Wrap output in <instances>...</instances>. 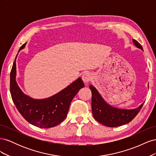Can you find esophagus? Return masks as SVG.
Segmentation results:
<instances>
[{
  "mask_svg": "<svg viewBox=\"0 0 156 156\" xmlns=\"http://www.w3.org/2000/svg\"><path fill=\"white\" fill-rule=\"evenodd\" d=\"M92 79V75L88 73V72H85L82 75V79L84 81V83H88L89 81H90Z\"/></svg>",
  "mask_w": 156,
  "mask_h": 156,
  "instance_id": "obj_1",
  "label": "esophagus"
}]
</instances>
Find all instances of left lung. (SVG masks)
Masks as SVG:
<instances>
[{
  "mask_svg": "<svg viewBox=\"0 0 156 156\" xmlns=\"http://www.w3.org/2000/svg\"><path fill=\"white\" fill-rule=\"evenodd\" d=\"M137 48L143 51L139 42L133 40ZM92 92V111L94 118L100 124L107 127H117L129 123L137 115L144 103L134 109H122L112 107L103 100L100 94L92 85H90Z\"/></svg>",
  "mask_w": 156,
  "mask_h": 156,
  "instance_id": "left-lung-1",
  "label": "left lung"
}]
</instances>
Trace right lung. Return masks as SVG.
Returning <instances> with one entry per match:
<instances>
[{"label":"right lung","instance_id":"1","mask_svg":"<svg viewBox=\"0 0 156 156\" xmlns=\"http://www.w3.org/2000/svg\"><path fill=\"white\" fill-rule=\"evenodd\" d=\"M25 45L24 44L21 47L19 52ZM16 58L10 73V88L12 100L18 111L33 126L41 128L57 126L67 116L73 98L79 90L84 87L82 79L79 77L62 90L48 98L33 99L23 93L16 82Z\"/></svg>","mask_w":156,"mask_h":156}]
</instances>
